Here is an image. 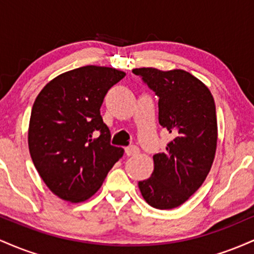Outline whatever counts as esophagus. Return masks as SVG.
Segmentation results:
<instances>
[{
	"mask_svg": "<svg viewBox=\"0 0 254 254\" xmlns=\"http://www.w3.org/2000/svg\"><path fill=\"white\" fill-rule=\"evenodd\" d=\"M138 153H139V149L136 147V145H130V147L125 148V154H127V156L137 155Z\"/></svg>",
	"mask_w": 254,
	"mask_h": 254,
	"instance_id": "34e87169",
	"label": "esophagus"
}]
</instances>
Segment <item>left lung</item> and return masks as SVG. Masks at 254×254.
<instances>
[{
  "mask_svg": "<svg viewBox=\"0 0 254 254\" xmlns=\"http://www.w3.org/2000/svg\"><path fill=\"white\" fill-rule=\"evenodd\" d=\"M159 97V123L173 135L165 153L153 156L151 177L138 182L144 200L167 210L182 205L202 186L217 145L216 107L202 81L182 69H132Z\"/></svg>",
  "mask_w": 254,
  "mask_h": 254,
  "instance_id": "1",
  "label": "left lung"
}]
</instances>
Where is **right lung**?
<instances>
[{"mask_svg": "<svg viewBox=\"0 0 254 254\" xmlns=\"http://www.w3.org/2000/svg\"><path fill=\"white\" fill-rule=\"evenodd\" d=\"M124 76L109 66H81L58 75L36 98L28 149L43 182L61 199H88L123 156V148L110 143L100 107L109 89Z\"/></svg>", "mask_w": 254, "mask_h": 254, "instance_id": "add662e5", "label": "right lung"}]
</instances>
